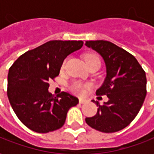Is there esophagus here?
<instances>
[{"label":"esophagus","instance_id":"esophagus-1","mask_svg":"<svg viewBox=\"0 0 154 154\" xmlns=\"http://www.w3.org/2000/svg\"><path fill=\"white\" fill-rule=\"evenodd\" d=\"M88 102V99H86V98H79V103H85Z\"/></svg>","mask_w":154,"mask_h":154}]
</instances>
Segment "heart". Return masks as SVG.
I'll return each instance as SVG.
<instances>
[{"label": "heart", "mask_w": 154, "mask_h": 154, "mask_svg": "<svg viewBox=\"0 0 154 154\" xmlns=\"http://www.w3.org/2000/svg\"><path fill=\"white\" fill-rule=\"evenodd\" d=\"M84 59L85 62L88 64V66H90L91 64H92V63H94V62H100L99 57H98L96 54H93V53H89V54L85 55ZM66 60H65V61L63 62V63H62V68H64V66L66 65ZM70 88H71V90H72L74 93L78 94V95H82V94H83L85 92L86 86H85L84 84L79 82H73L71 84V86H70Z\"/></svg>", "instance_id": "heart-1"}]
</instances>
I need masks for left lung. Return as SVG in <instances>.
<instances>
[{
	"instance_id": "1",
	"label": "left lung",
	"mask_w": 154,
	"mask_h": 154,
	"mask_svg": "<svg viewBox=\"0 0 154 154\" xmlns=\"http://www.w3.org/2000/svg\"><path fill=\"white\" fill-rule=\"evenodd\" d=\"M86 46L104 59L107 77L97 90V96L107 95L108 101L100 105L95 116L86 118L91 128L103 133H115L132 122L143 106L147 94V78L137 59L108 41H88Z\"/></svg>"
}]
</instances>
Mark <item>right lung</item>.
Listing matches in <instances>:
<instances>
[{"instance_id":"1","label":"right lung","mask_w":154,"mask_h":154,"mask_svg":"<svg viewBox=\"0 0 154 154\" xmlns=\"http://www.w3.org/2000/svg\"><path fill=\"white\" fill-rule=\"evenodd\" d=\"M82 46V41H50L25 52L10 67L7 97L29 129L47 133L61 128L70 107L78 103L69 92L52 95L48 82L58 76L64 59Z\"/></svg>"}]
</instances>
